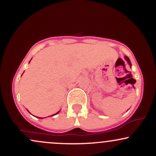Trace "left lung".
<instances>
[{"instance_id":"obj_1","label":"left lung","mask_w":156,"mask_h":156,"mask_svg":"<svg viewBox=\"0 0 156 156\" xmlns=\"http://www.w3.org/2000/svg\"><path fill=\"white\" fill-rule=\"evenodd\" d=\"M125 59L127 60V62H128V64H129L130 67H131V63H130V59H129V58H128V57H127V56H125Z\"/></svg>"}]
</instances>
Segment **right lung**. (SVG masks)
<instances>
[{
  "instance_id": "right-lung-1",
  "label": "right lung",
  "mask_w": 156,
  "mask_h": 156,
  "mask_svg": "<svg viewBox=\"0 0 156 156\" xmlns=\"http://www.w3.org/2000/svg\"><path fill=\"white\" fill-rule=\"evenodd\" d=\"M58 112H57V113H56V114H53V115H52V116H54V115H55V114H58ZM40 119H41V118H40Z\"/></svg>"
}]
</instances>
